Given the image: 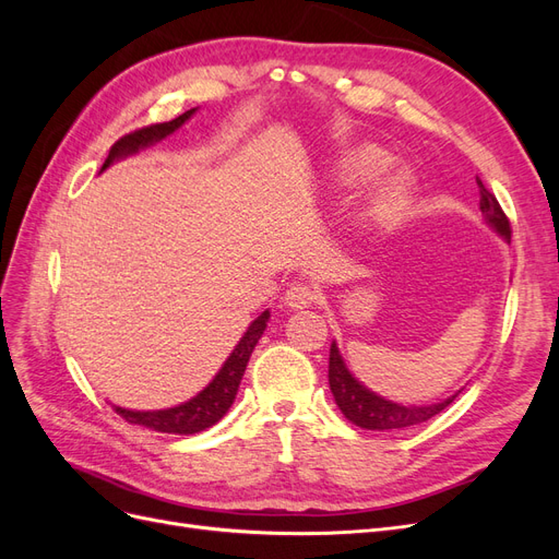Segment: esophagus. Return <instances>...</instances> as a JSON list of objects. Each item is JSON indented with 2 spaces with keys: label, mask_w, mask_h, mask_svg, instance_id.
Instances as JSON below:
<instances>
[{
  "label": "esophagus",
  "mask_w": 559,
  "mask_h": 559,
  "mask_svg": "<svg viewBox=\"0 0 559 559\" xmlns=\"http://www.w3.org/2000/svg\"><path fill=\"white\" fill-rule=\"evenodd\" d=\"M317 300V292L312 289V286L308 284H294L286 289L284 294V302L289 308H296V310H302V308H310L312 302Z\"/></svg>",
  "instance_id": "esophagus-1"
}]
</instances>
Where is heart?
Listing matches in <instances>:
<instances>
[{
	"label": "heart",
	"instance_id": "heart-1",
	"mask_svg": "<svg viewBox=\"0 0 559 559\" xmlns=\"http://www.w3.org/2000/svg\"><path fill=\"white\" fill-rule=\"evenodd\" d=\"M386 165H389V156L384 151L366 144V146L349 148L345 156L337 158L331 177H333V183L341 186V189H357V186L376 179ZM408 191H411L408 179L403 175L392 177L380 189L373 212L382 218L396 214L403 207V202L408 200Z\"/></svg>",
	"mask_w": 559,
	"mask_h": 559
}]
</instances>
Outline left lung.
I'll return each mask as SVG.
<instances>
[{"label":"left lung","mask_w":559,"mask_h":559,"mask_svg":"<svg viewBox=\"0 0 559 559\" xmlns=\"http://www.w3.org/2000/svg\"><path fill=\"white\" fill-rule=\"evenodd\" d=\"M476 181L480 189V212L485 216V222L492 226L506 242H511L509 216L503 214L497 198L485 189V183L478 177ZM329 384H331L337 408L343 411V415L352 421V425L370 429V431H389V429H405L413 425H421V421L443 413L448 405L460 396V392H454L450 399L429 403V405H401L394 401H386L376 392H370V389H366L349 373V368L345 366L335 343H331V352H329Z\"/></svg>","instance_id":"left-lung-1"}]
</instances>
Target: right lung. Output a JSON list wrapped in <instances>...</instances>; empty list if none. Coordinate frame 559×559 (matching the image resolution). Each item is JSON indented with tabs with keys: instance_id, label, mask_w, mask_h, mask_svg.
Here are the masks:
<instances>
[{
	"instance_id": "1",
	"label": "right lung",
	"mask_w": 559,
	"mask_h": 559,
	"mask_svg": "<svg viewBox=\"0 0 559 559\" xmlns=\"http://www.w3.org/2000/svg\"><path fill=\"white\" fill-rule=\"evenodd\" d=\"M193 114H195V109H189L167 123H154V126L134 130L130 134H123V138L109 148V156L99 173H105L114 160L138 154L140 148L165 140L167 134H173L177 128H181L186 121H189ZM267 317H270V312L265 310L251 321L247 333L240 337V343L235 345V349L230 352V357L226 359L222 370H218L214 380L191 401L175 405V408H165V411H126V408H118V405H114V411L126 421H130V425H140V427L154 429L160 433L186 436V433H198V431L210 429L228 413V408L233 405L251 352L261 341V335L267 326Z\"/></svg>"
}]
</instances>
